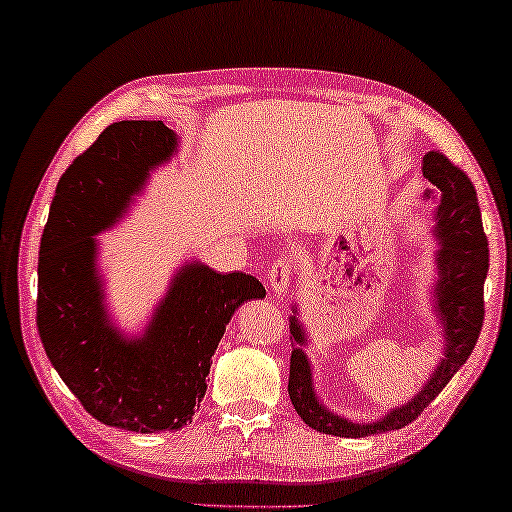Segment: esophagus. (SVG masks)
I'll list each match as a JSON object with an SVG mask.
<instances>
[{
	"label": "esophagus",
	"mask_w": 512,
	"mask_h": 512,
	"mask_svg": "<svg viewBox=\"0 0 512 512\" xmlns=\"http://www.w3.org/2000/svg\"><path fill=\"white\" fill-rule=\"evenodd\" d=\"M290 279H293V263L290 258L281 256L272 263L270 270H267V281H270V288L274 295H283L290 286Z\"/></svg>",
	"instance_id": "esophagus-1"
}]
</instances>
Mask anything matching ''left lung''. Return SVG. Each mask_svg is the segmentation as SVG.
Instances as JSON below:
<instances>
[{
	"instance_id": "8db88e82",
	"label": "left lung",
	"mask_w": 512,
	"mask_h": 512,
	"mask_svg": "<svg viewBox=\"0 0 512 512\" xmlns=\"http://www.w3.org/2000/svg\"><path fill=\"white\" fill-rule=\"evenodd\" d=\"M423 162H426L423 164V176L439 190L435 231L432 233L439 240V283L435 295L437 311L444 320L446 334L444 359L439 361L437 371L432 373L426 387L416 393L410 403L384 414V419L375 423H352L325 410L318 403L311 384V364L302 350V345L306 343L304 329L297 318H293L290 320V334L295 338V348L293 355H290L288 393L306 426L325 432V435L357 439L375 435V432L410 426L439 396V391L451 382V377L460 371V366L474 352L478 336H481L485 318L483 283L487 277V267H490V247H487V235L483 231L474 183L444 153L430 151L423 157Z\"/></svg>"
}]
</instances>
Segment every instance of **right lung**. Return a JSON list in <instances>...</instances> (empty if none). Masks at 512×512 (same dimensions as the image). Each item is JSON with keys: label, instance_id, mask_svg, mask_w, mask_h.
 <instances>
[{"label": "right lung", "instance_id": "obj_1", "mask_svg": "<svg viewBox=\"0 0 512 512\" xmlns=\"http://www.w3.org/2000/svg\"><path fill=\"white\" fill-rule=\"evenodd\" d=\"M176 144L162 121L102 130L59 178L38 251L36 327L47 359L93 419L146 435L192 423L235 309L265 297L251 274L190 263L144 338L125 341L107 322L91 235L123 215L148 171L167 162Z\"/></svg>", "mask_w": 512, "mask_h": 512}]
</instances>
